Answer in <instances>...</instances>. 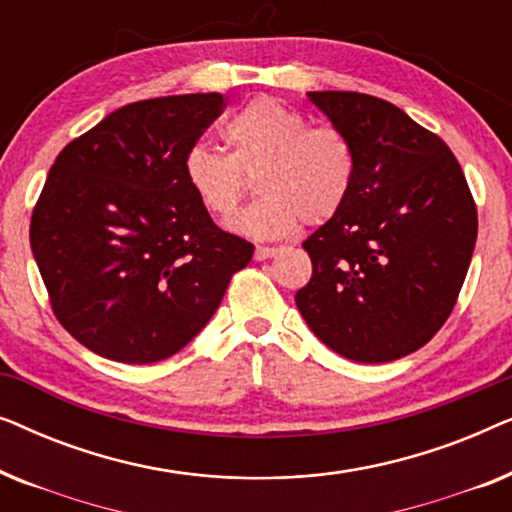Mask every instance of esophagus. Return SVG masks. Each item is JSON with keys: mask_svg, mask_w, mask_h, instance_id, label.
<instances>
[{"mask_svg": "<svg viewBox=\"0 0 512 512\" xmlns=\"http://www.w3.org/2000/svg\"><path fill=\"white\" fill-rule=\"evenodd\" d=\"M275 254H277L275 247H256L254 258H256V261H265V258H272Z\"/></svg>", "mask_w": 512, "mask_h": 512, "instance_id": "obj_1", "label": "esophagus"}]
</instances>
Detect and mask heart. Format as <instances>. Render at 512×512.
I'll use <instances>...</instances> for the list:
<instances>
[{
  "mask_svg": "<svg viewBox=\"0 0 512 512\" xmlns=\"http://www.w3.org/2000/svg\"><path fill=\"white\" fill-rule=\"evenodd\" d=\"M228 153L193 144L184 156V179L202 207L230 216L258 174L261 198L230 219L235 233L282 240L300 223L333 219L352 193L356 156L345 132L310 125L300 111L275 97H256L223 125Z\"/></svg>",
  "mask_w": 512,
  "mask_h": 512,
  "instance_id": "obj_1",
  "label": "heart"
}]
</instances>
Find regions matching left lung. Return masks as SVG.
<instances>
[{
	"mask_svg": "<svg viewBox=\"0 0 512 512\" xmlns=\"http://www.w3.org/2000/svg\"><path fill=\"white\" fill-rule=\"evenodd\" d=\"M307 97L352 142L356 177L340 212L303 242L312 277L296 305L335 354L396 361L424 347L457 303L478 237L473 195L450 146L391 102Z\"/></svg>",
	"mask_w": 512,
	"mask_h": 512,
	"instance_id": "left-lung-1",
	"label": "left lung"
}]
</instances>
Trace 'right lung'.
I'll return each mask as SVG.
<instances>
[{
    "label": "right lung",
    "instance_id": "1",
    "mask_svg": "<svg viewBox=\"0 0 512 512\" xmlns=\"http://www.w3.org/2000/svg\"><path fill=\"white\" fill-rule=\"evenodd\" d=\"M221 111V93L132 102L55 158L30 244L55 317L90 352L132 366L177 354L254 256L184 179Z\"/></svg>",
    "mask_w": 512,
    "mask_h": 512
}]
</instances>
